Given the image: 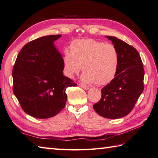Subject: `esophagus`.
I'll return each instance as SVG.
<instances>
[{
	"instance_id": "1",
	"label": "esophagus",
	"mask_w": 158,
	"mask_h": 158,
	"mask_svg": "<svg viewBox=\"0 0 158 158\" xmlns=\"http://www.w3.org/2000/svg\"><path fill=\"white\" fill-rule=\"evenodd\" d=\"M79 85H80V87H82L83 89H86V90H87V89H89V87L88 86H87V85H83V84H80Z\"/></svg>"
}]
</instances>
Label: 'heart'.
Returning a JSON list of instances; mask_svg holds the SVG:
<instances>
[{
	"label": "heart",
	"instance_id": "heart-1",
	"mask_svg": "<svg viewBox=\"0 0 158 158\" xmlns=\"http://www.w3.org/2000/svg\"><path fill=\"white\" fill-rule=\"evenodd\" d=\"M119 54L114 45L94 39H79L70 45V53L64 52V74L73 78L82 69V81L100 85L110 83L115 77Z\"/></svg>",
	"mask_w": 158,
	"mask_h": 158
}]
</instances>
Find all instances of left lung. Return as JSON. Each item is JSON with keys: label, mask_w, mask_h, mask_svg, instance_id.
<instances>
[{"label": "left lung", "mask_w": 158, "mask_h": 158, "mask_svg": "<svg viewBox=\"0 0 158 158\" xmlns=\"http://www.w3.org/2000/svg\"><path fill=\"white\" fill-rule=\"evenodd\" d=\"M106 37L118 51L119 67L114 79L102 89V98L94 109L103 118L118 119L131 112L142 94L144 69L134 47L117 37Z\"/></svg>", "instance_id": "1"}]
</instances>
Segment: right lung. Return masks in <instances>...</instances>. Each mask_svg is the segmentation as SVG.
Segmentation results:
<instances>
[{
	"instance_id": "right-lung-1",
	"label": "right lung",
	"mask_w": 158,
	"mask_h": 158,
	"mask_svg": "<svg viewBox=\"0 0 158 158\" xmlns=\"http://www.w3.org/2000/svg\"><path fill=\"white\" fill-rule=\"evenodd\" d=\"M60 37L44 36L28 43L14 64L13 93L23 111L35 118L58 114L65 106L66 89L77 85L63 74V56L54 45Z\"/></svg>"
}]
</instances>
